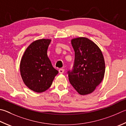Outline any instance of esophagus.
<instances>
[{
    "instance_id": "34e87169",
    "label": "esophagus",
    "mask_w": 126,
    "mask_h": 126,
    "mask_svg": "<svg viewBox=\"0 0 126 126\" xmlns=\"http://www.w3.org/2000/svg\"><path fill=\"white\" fill-rule=\"evenodd\" d=\"M58 71H59V73H60V74H63L64 72V69H63V68H61V69H59Z\"/></svg>"
}]
</instances>
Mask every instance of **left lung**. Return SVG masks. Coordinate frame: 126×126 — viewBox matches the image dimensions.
I'll use <instances>...</instances> for the list:
<instances>
[{
    "label": "left lung",
    "mask_w": 126,
    "mask_h": 126,
    "mask_svg": "<svg viewBox=\"0 0 126 126\" xmlns=\"http://www.w3.org/2000/svg\"><path fill=\"white\" fill-rule=\"evenodd\" d=\"M71 42L75 58L72 69L67 72L70 83L79 94H89L104 78V56L99 47L88 38H74Z\"/></svg>",
    "instance_id": "obj_1"
}]
</instances>
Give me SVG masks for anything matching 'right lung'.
I'll use <instances>...</instances> for the list:
<instances>
[{"label":"right lung","mask_w":126,"mask_h":126,"mask_svg":"<svg viewBox=\"0 0 126 126\" xmlns=\"http://www.w3.org/2000/svg\"><path fill=\"white\" fill-rule=\"evenodd\" d=\"M51 40L34 41L27 48L20 62V73L25 85L36 93H42L51 86L58 71L47 57Z\"/></svg>","instance_id":"1"}]
</instances>
